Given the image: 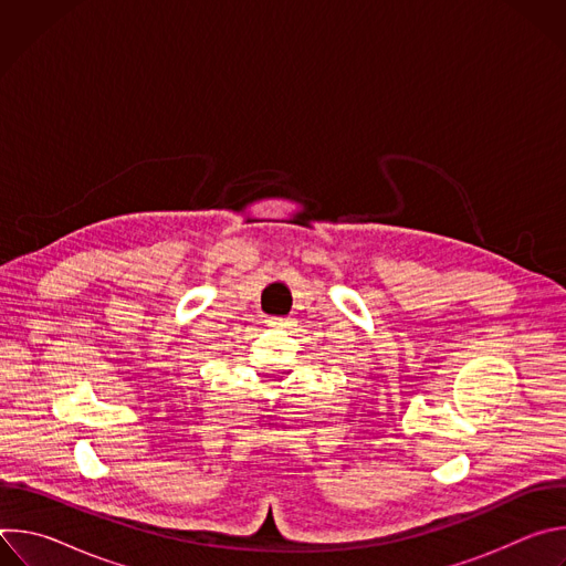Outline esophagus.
Wrapping results in <instances>:
<instances>
[{"label": "esophagus", "instance_id": "1", "mask_svg": "<svg viewBox=\"0 0 566 566\" xmlns=\"http://www.w3.org/2000/svg\"><path fill=\"white\" fill-rule=\"evenodd\" d=\"M266 325L273 329H286L289 325H293V319L291 317H269Z\"/></svg>", "mask_w": 566, "mask_h": 566}]
</instances>
